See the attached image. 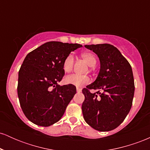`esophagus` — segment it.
Segmentation results:
<instances>
[{"label": "esophagus", "mask_w": 150, "mask_h": 150, "mask_svg": "<svg viewBox=\"0 0 150 150\" xmlns=\"http://www.w3.org/2000/svg\"><path fill=\"white\" fill-rule=\"evenodd\" d=\"M82 92V89L79 88V87H77V92Z\"/></svg>", "instance_id": "esophagus-1"}]
</instances>
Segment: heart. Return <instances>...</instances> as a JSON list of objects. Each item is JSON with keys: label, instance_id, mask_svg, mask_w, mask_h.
Wrapping results in <instances>:
<instances>
[{"label": "heart", "instance_id": "b5f03b06", "mask_svg": "<svg viewBox=\"0 0 150 150\" xmlns=\"http://www.w3.org/2000/svg\"><path fill=\"white\" fill-rule=\"evenodd\" d=\"M81 57L88 64L89 66H94L97 63V58L94 53L91 52H84L81 54ZM74 65V57L73 55L70 54L65 58L63 63V69L65 73H70L72 71ZM65 82L68 85H72L75 87L82 86L88 84L90 82L89 77L85 75H80L77 74L68 75L65 77Z\"/></svg>", "mask_w": 150, "mask_h": 150}]
</instances>
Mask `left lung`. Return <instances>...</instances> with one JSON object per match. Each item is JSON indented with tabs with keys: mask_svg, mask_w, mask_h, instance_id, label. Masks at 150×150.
Returning a JSON list of instances; mask_svg holds the SVG:
<instances>
[{
	"mask_svg": "<svg viewBox=\"0 0 150 150\" xmlns=\"http://www.w3.org/2000/svg\"><path fill=\"white\" fill-rule=\"evenodd\" d=\"M100 61L96 80L82 89L85 101L82 113L87 124L99 131L116 128L131 108L135 92L133 74L130 63L117 48L108 44L85 45ZM97 89L91 93L89 89ZM102 90L103 93H100Z\"/></svg>",
	"mask_w": 150,
	"mask_h": 150,
	"instance_id": "obj_1",
	"label": "left lung"
}]
</instances>
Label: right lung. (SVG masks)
Listing matches in <instances>:
<instances>
[{"instance_id":"1","label":"right lung","mask_w":150,"mask_h":150,"mask_svg":"<svg viewBox=\"0 0 150 150\" xmlns=\"http://www.w3.org/2000/svg\"><path fill=\"white\" fill-rule=\"evenodd\" d=\"M78 44L49 42L27 55L18 74V94L25 116L37 125L54 124L64 114L76 93L72 85L61 86L63 63Z\"/></svg>"}]
</instances>
